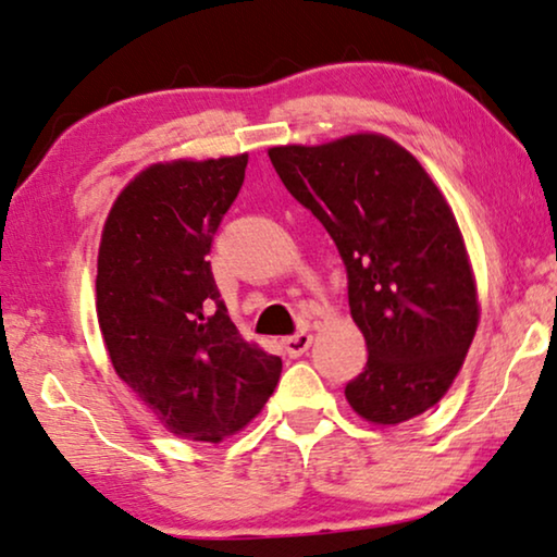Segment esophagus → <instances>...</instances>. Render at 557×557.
<instances>
[{"mask_svg": "<svg viewBox=\"0 0 557 557\" xmlns=\"http://www.w3.org/2000/svg\"><path fill=\"white\" fill-rule=\"evenodd\" d=\"M282 345H285V352L289 358H300V355L307 352V347L312 345V335L310 332H295V335H289L282 339Z\"/></svg>", "mask_w": 557, "mask_h": 557, "instance_id": "esophagus-1", "label": "esophagus"}]
</instances>
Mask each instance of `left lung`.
I'll return each instance as SVG.
<instances>
[{"label": "left lung", "instance_id": "left-lung-1", "mask_svg": "<svg viewBox=\"0 0 557 557\" xmlns=\"http://www.w3.org/2000/svg\"><path fill=\"white\" fill-rule=\"evenodd\" d=\"M270 160L343 257L368 345L347 403L377 425L433 408L462 368L480 314L460 227L435 182L383 135L272 147Z\"/></svg>", "mask_w": 557, "mask_h": 557}]
</instances>
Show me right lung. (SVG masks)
I'll return each mask as SVG.
<instances>
[{"instance_id":"right-lung-1","label":"right lung","mask_w":557,"mask_h":557,"mask_svg":"<svg viewBox=\"0 0 557 557\" xmlns=\"http://www.w3.org/2000/svg\"><path fill=\"white\" fill-rule=\"evenodd\" d=\"M247 154L152 164L104 222L97 320L117 375L172 435L202 443L245 428L282 360L232 325L207 255L245 182Z\"/></svg>"}]
</instances>
